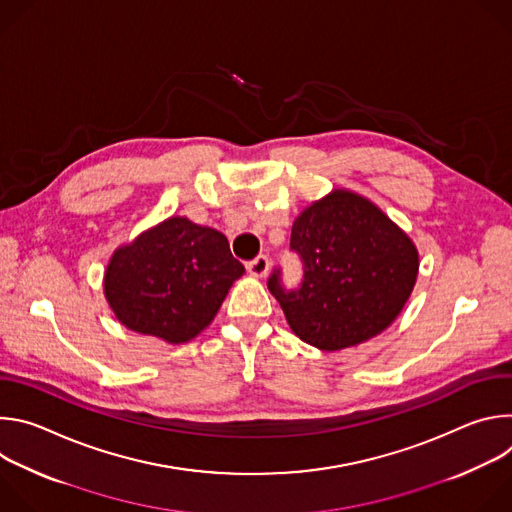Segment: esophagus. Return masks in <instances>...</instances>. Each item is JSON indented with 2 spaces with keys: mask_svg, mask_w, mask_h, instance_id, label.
<instances>
[{
  "mask_svg": "<svg viewBox=\"0 0 512 512\" xmlns=\"http://www.w3.org/2000/svg\"><path fill=\"white\" fill-rule=\"evenodd\" d=\"M247 271L255 277H263L269 271V257L267 255H257L253 261L247 263Z\"/></svg>",
  "mask_w": 512,
  "mask_h": 512,
  "instance_id": "esophagus-1",
  "label": "esophagus"
}]
</instances>
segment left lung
<instances>
[{
  "label": "left lung",
  "instance_id": "8db88e82",
  "mask_svg": "<svg viewBox=\"0 0 512 512\" xmlns=\"http://www.w3.org/2000/svg\"><path fill=\"white\" fill-rule=\"evenodd\" d=\"M289 251L302 261L300 285L285 287L275 267L267 287L296 336L328 352L381 334L409 300L419 269L411 239L346 190L296 218Z\"/></svg>",
  "mask_w": 512,
  "mask_h": 512
}]
</instances>
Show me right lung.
I'll return each mask as SVG.
<instances>
[{
	"label": "right lung",
	"mask_w": 512,
	"mask_h": 512,
	"mask_svg": "<svg viewBox=\"0 0 512 512\" xmlns=\"http://www.w3.org/2000/svg\"><path fill=\"white\" fill-rule=\"evenodd\" d=\"M243 273L223 233L172 216L113 255L105 296L129 330L180 344L212 322Z\"/></svg>",
	"instance_id": "obj_1"
}]
</instances>
